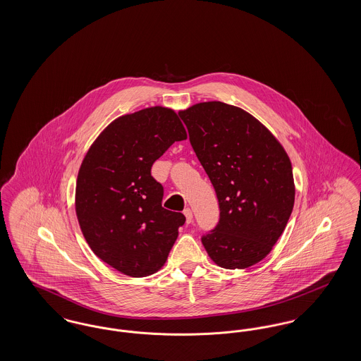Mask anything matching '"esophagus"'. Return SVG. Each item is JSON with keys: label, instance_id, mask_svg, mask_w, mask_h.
Returning <instances> with one entry per match:
<instances>
[{"label": "esophagus", "instance_id": "obj_1", "mask_svg": "<svg viewBox=\"0 0 361 361\" xmlns=\"http://www.w3.org/2000/svg\"><path fill=\"white\" fill-rule=\"evenodd\" d=\"M184 215L187 218V224H190L192 222V209L190 208H185L184 209Z\"/></svg>", "mask_w": 361, "mask_h": 361}]
</instances>
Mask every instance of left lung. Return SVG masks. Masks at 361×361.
<instances>
[{"mask_svg":"<svg viewBox=\"0 0 361 361\" xmlns=\"http://www.w3.org/2000/svg\"><path fill=\"white\" fill-rule=\"evenodd\" d=\"M189 142L219 203V222L202 237L208 256L226 269L261 261L291 216V161L267 127L238 106L208 102L181 111Z\"/></svg>","mask_w":361,"mask_h":361,"instance_id":"8db88e82","label":"left lung"}]
</instances>
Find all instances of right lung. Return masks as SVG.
Returning a JSON list of instances; mask_svg holds the SVG:
<instances>
[{
  "mask_svg": "<svg viewBox=\"0 0 361 361\" xmlns=\"http://www.w3.org/2000/svg\"><path fill=\"white\" fill-rule=\"evenodd\" d=\"M187 139L177 114L152 106L112 121L81 164L75 212L94 255L124 275L145 277L162 268L181 212L162 207L164 187L152 166L174 142Z\"/></svg>",
  "mask_w": 361,
  "mask_h": 361,
  "instance_id": "right-lung-1",
  "label": "right lung"
}]
</instances>
